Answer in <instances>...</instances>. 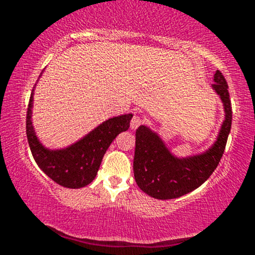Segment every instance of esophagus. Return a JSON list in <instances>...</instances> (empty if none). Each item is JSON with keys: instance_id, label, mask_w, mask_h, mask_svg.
I'll return each instance as SVG.
<instances>
[{"instance_id": "esophagus-1", "label": "esophagus", "mask_w": 255, "mask_h": 255, "mask_svg": "<svg viewBox=\"0 0 255 255\" xmlns=\"http://www.w3.org/2000/svg\"><path fill=\"white\" fill-rule=\"evenodd\" d=\"M142 124V119L139 115H134L130 120V128L131 129H136L140 125Z\"/></svg>"}]
</instances>
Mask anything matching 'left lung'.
Masks as SVG:
<instances>
[{"label":"left lung","instance_id":"1","mask_svg":"<svg viewBox=\"0 0 255 255\" xmlns=\"http://www.w3.org/2000/svg\"><path fill=\"white\" fill-rule=\"evenodd\" d=\"M213 80V90L223 102L225 119L217 140L206 152L193 157L177 158L150 128L140 126L136 129L134 177L139 188L150 197L162 200L182 197L200 187L221 162L230 133L233 111L223 74L217 71Z\"/></svg>","mask_w":255,"mask_h":255}]
</instances>
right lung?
<instances>
[{
    "label": "right lung",
    "mask_w": 255,
    "mask_h": 255,
    "mask_svg": "<svg viewBox=\"0 0 255 255\" xmlns=\"http://www.w3.org/2000/svg\"><path fill=\"white\" fill-rule=\"evenodd\" d=\"M32 90L26 116V134L32 156L42 170L60 186L67 188H81L95 180L96 175L111 142L121 131L129 128L133 115L118 116L107 120L97 128L90 131L78 142L62 150H49L40 144L31 121Z\"/></svg>",
    "instance_id": "add662e5"
}]
</instances>
